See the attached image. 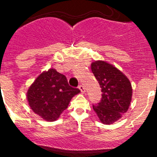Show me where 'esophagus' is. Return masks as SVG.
Here are the masks:
<instances>
[{"label": "esophagus", "mask_w": 157, "mask_h": 157, "mask_svg": "<svg viewBox=\"0 0 157 157\" xmlns=\"http://www.w3.org/2000/svg\"><path fill=\"white\" fill-rule=\"evenodd\" d=\"M78 89H79V90L81 91V93H82V94L85 92V89H84V86H78Z\"/></svg>", "instance_id": "34e87169"}]
</instances>
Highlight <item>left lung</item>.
Wrapping results in <instances>:
<instances>
[{"label": "left lung", "instance_id": "left-lung-1", "mask_svg": "<svg viewBox=\"0 0 157 157\" xmlns=\"http://www.w3.org/2000/svg\"><path fill=\"white\" fill-rule=\"evenodd\" d=\"M91 70L101 88V100L93 109L100 121L109 125L127 112L132 98L130 80L116 67L102 60L91 64Z\"/></svg>", "mask_w": 157, "mask_h": 157}]
</instances>
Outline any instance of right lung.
<instances>
[{
    "label": "right lung",
    "instance_id": "add662e5",
    "mask_svg": "<svg viewBox=\"0 0 157 157\" xmlns=\"http://www.w3.org/2000/svg\"><path fill=\"white\" fill-rule=\"evenodd\" d=\"M80 90L70 86L66 76L49 69L41 73L27 91L29 105L47 121H55L67 109L70 101Z\"/></svg>",
    "mask_w": 157,
    "mask_h": 157
}]
</instances>
